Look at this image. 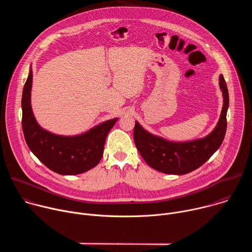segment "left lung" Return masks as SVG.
<instances>
[{
  "instance_id": "8db88e82",
  "label": "left lung",
  "mask_w": 252,
  "mask_h": 252,
  "mask_svg": "<svg viewBox=\"0 0 252 252\" xmlns=\"http://www.w3.org/2000/svg\"><path fill=\"white\" fill-rule=\"evenodd\" d=\"M220 87L223 95L221 115L218 126L203 138L186 142L168 141L150 133L135 122L133 129L135 147L150 166L167 174H186L201 166L220 149L226 131V113L229 104L223 76L220 77Z\"/></svg>"
}]
</instances>
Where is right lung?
<instances>
[{
	"instance_id": "right-lung-1",
	"label": "right lung",
	"mask_w": 252,
	"mask_h": 252,
	"mask_svg": "<svg viewBox=\"0 0 252 252\" xmlns=\"http://www.w3.org/2000/svg\"><path fill=\"white\" fill-rule=\"evenodd\" d=\"M32 82V71L30 69L22 95V126L29 149L48 168L63 175L80 174L94 167L101 159L107 133L118 119L106 121L75 136L51 133L42 128L33 117Z\"/></svg>"
}]
</instances>
